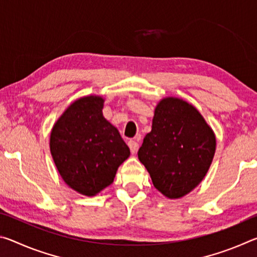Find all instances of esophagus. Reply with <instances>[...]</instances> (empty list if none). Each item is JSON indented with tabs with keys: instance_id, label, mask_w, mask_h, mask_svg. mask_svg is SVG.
Wrapping results in <instances>:
<instances>
[{
	"instance_id": "esophagus-1",
	"label": "esophagus",
	"mask_w": 257,
	"mask_h": 257,
	"mask_svg": "<svg viewBox=\"0 0 257 257\" xmlns=\"http://www.w3.org/2000/svg\"><path fill=\"white\" fill-rule=\"evenodd\" d=\"M128 146H129V149H130V152H132L133 154L136 153L137 150H138V147H139L138 143L135 142V141H129L128 142Z\"/></svg>"
}]
</instances>
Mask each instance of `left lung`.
<instances>
[{
    "mask_svg": "<svg viewBox=\"0 0 257 257\" xmlns=\"http://www.w3.org/2000/svg\"><path fill=\"white\" fill-rule=\"evenodd\" d=\"M216 141L197 108L177 97L155 107L152 130L138 151L160 193L180 198L199 185L210 169Z\"/></svg>",
    "mask_w": 257,
    "mask_h": 257,
    "instance_id": "1",
    "label": "left lung"
}]
</instances>
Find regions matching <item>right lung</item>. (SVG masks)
<instances>
[{
  "instance_id": "obj_1",
  "label": "right lung",
  "mask_w": 257,
  "mask_h": 257,
  "mask_svg": "<svg viewBox=\"0 0 257 257\" xmlns=\"http://www.w3.org/2000/svg\"><path fill=\"white\" fill-rule=\"evenodd\" d=\"M101 96L73 102L53 125L50 150L64 182L86 196L110 186L130 155L114 125L104 118Z\"/></svg>"
}]
</instances>
